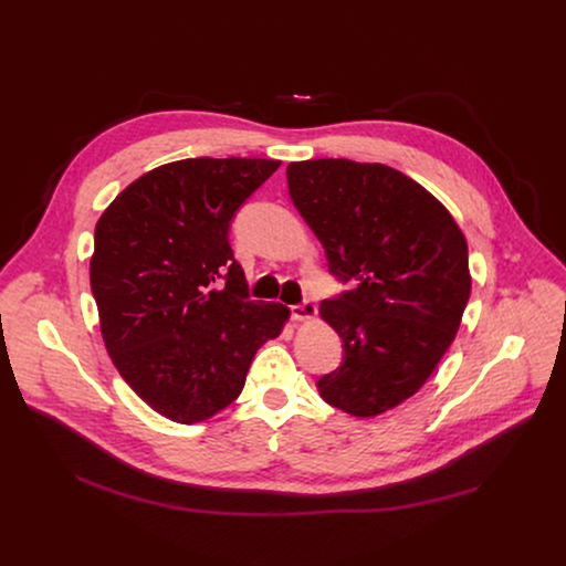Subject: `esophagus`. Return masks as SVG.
<instances>
[{
	"mask_svg": "<svg viewBox=\"0 0 566 566\" xmlns=\"http://www.w3.org/2000/svg\"><path fill=\"white\" fill-rule=\"evenodd\" d=\"M315 315H317V308H315V304L313 302H302V304H295V306H291V317L293 319H297V322H306V319H315Z\"/></svg>",
	"mask_w": 566,
	"mask_h": 566,
	"instance_id": "esophagus-1",
	"label": "esophagus"
}]
</instances>
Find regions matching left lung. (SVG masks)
<instances>
[{
  "mask_svg": "<svg viewBox=\"0 0 566 566\" xmlns=\"http://www.w3.org/2000/svg\"><path fill=\"white\" fill-rule=\"evenodd\" d=\"M289 195L354 289L319 304L345 363L317 380L329 406L369 419L415 396L452 345L470 297L468 244L448 208L382 164L295 160Z\"/></svg>",
  "mask_w": 566,
  "mask_h": 566,
  "instance_id": "8db88e82",
  "label": "left lung"
}]
</instances>
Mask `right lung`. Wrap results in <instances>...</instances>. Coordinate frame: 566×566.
Segmentation results:
<instances>
[{
	"label": "right lung",
	"mask_w": 566,
	"mask_h": 566,
	"mask_svg": "<svg viewBox=\"0 0 566 566\" xmlns=\"http://www.w3.org/2000/svg\"><path fill=\"white\" fill-rule=\"evenodd\" d=\"M277 168L273 158L175 160L132 181L96 223L90 280L107 354L170 421L228 408L291 315L249 300L228 244L234 210Z\"/></svg>",
	"instance_id": "right-lung-1"
}]
</instances>
